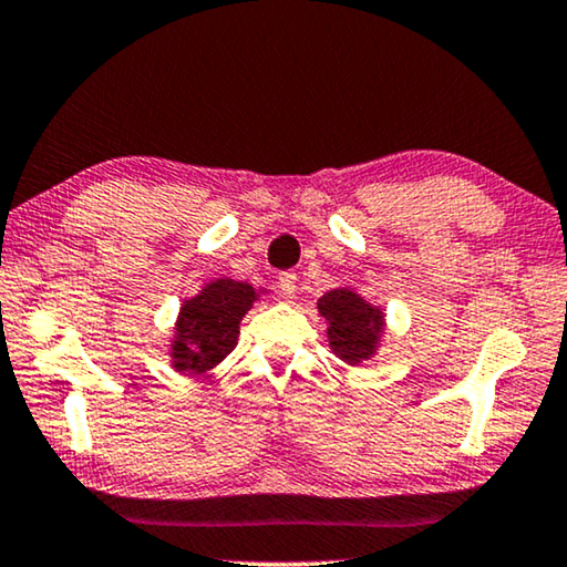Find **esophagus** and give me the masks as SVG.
I'll return each mask as SVG.
<instances>
[{
	"instance_id": "obj_1",
	"label": "esophagus",
	"mask_w": 567,
	"mask_h": 567,
	"mask_svg": "<svg viewBox=\"0 0 567 567\" xmlns=\"http://www.w3.org/2000/svg\"><path fill=\"white\" fill-rule=\"evenodd\" d=\"M297 281H299V276L291 274V270H284V274L278 276V289H281L284 297L291 299L293 293H297Z\"/></svg>"
}]
</instances>
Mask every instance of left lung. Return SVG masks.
Here are the masks:
<instances>
[{
	"label": "left lung",
	"instance_id": "1",
	"mask_svg": "<svg viewBox=\"0 0 567 567\" xmlns=\"http://www.w3.org/2000/svg\"><path fill=\"white\" fill-rule=\"evenodd\" d=\"M317 309L330 324L327 338L340 360L358 365L375 355L383 332V311L379 307H371L350 289H332L317 301Z\"/></svg>",
	"mask_w": 567,
	"mask_h": 567
}]
</instances>
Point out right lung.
<instances>
[{
  "instance_id": "right-lung-1",
  "label": "right lung",
  "mask_w": 567,
  "mask_h": 567,
  "mask_svg": "<svg viewBox=\"0 0 567 567\" xmlns=\"http://www.w3.org/2000/svg\"><path fill=\"white\" fill-rule=\"evenodd\" d=\"M258 299L250 284L217 278L182 303L171 363L182 373H207L229 355L240 334V319Z\"/></svg>"
}]
</instances>
